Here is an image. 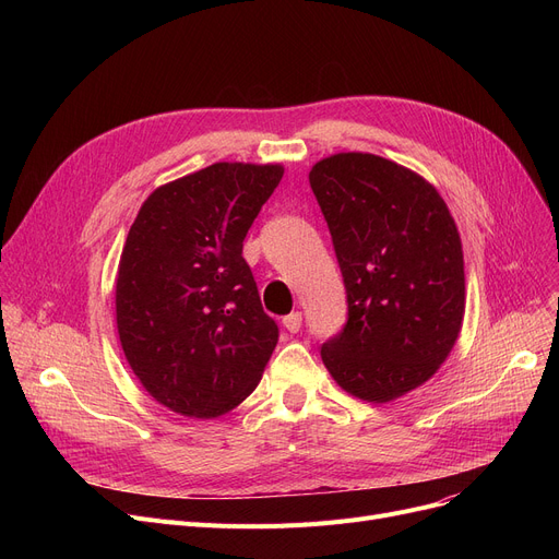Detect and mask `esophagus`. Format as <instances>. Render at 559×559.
<instances>
[{
  "mask_svg": "<svg viewBox=\"0 0 559 559\" xmlns=\"http://www.w3.org/2000/svg\"><path fill=\"white\" fill-rule=\"evenodd\" d=\"M283 326L289 333H297L301 329V312H289L287 317H283Z\"/></svg>",
  "mask_w": 559,
  "mask_h": 559,
  "instance_id": "34e87169",
  "label": "esophagus"
}]
</instances>
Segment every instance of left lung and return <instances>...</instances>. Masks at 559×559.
Masks as SVG:
<instances>
[{
    "instance_id": "8db88e82",
    "label": "left lung",
    "mask_w": 559,
    "mask_h": 559,
    "mask_svg": "<svg viewBox=\"0 0 559 559\" xmlns=\"http://www.w3.org/2000/svg\"><path fill=\"white\" fill-rule=\"evenodd\" d=\"M308 179L348 301L346 326L321 346V360L350 396L394 401L437 373L462 331L455 219L424 176L373 154L321 158Z\"/></svg>"
}]
</instances>
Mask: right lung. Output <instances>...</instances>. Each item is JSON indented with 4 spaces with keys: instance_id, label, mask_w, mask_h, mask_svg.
<instances>
[{
    "instance_id": "add662e5",
    "label": "right lung",
    "mask_w": 559,
    "mask_h": 559,
    "mask_svg": "<svg viewBox=\"0 0 559 559\" xmlns=\"http://www.w3.org/2000/svg\"><path fill=\"white\" fill-rule=\"evenodd\" d=\"M283 165L215 163L156 188L120 255L115 319L142 388L171 413L215 419L260 383L278 342L242 242Z\"/></svg>"
}]
</instances>
